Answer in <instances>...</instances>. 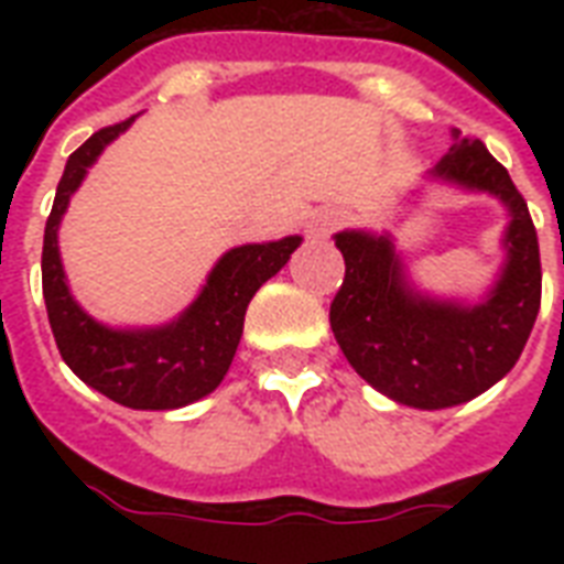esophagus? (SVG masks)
I'll return each mask as SVG.
<instances>
[{
	"mask_svg": "<svg viewBox=\"0 0 564 564\" xmlns=\"http://www.w3.org/2000/svg\"><path fill=\"white\" fill-rule=\"evenodd\" d=\"M343 221H345V216L339 210H318V213H313V219H310V225H307L310 237H327V234L339 228Z\"/></svg>",
	"mask_w": 564,
	"mask_h": 564,
	"instance_id": "esophagus-1",
	"label": "esophagus"
}]
</instances>
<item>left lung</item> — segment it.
<instances>
[{"label": "left lung", "mask_w": 564, "mask_h": 564, "mask_svg": "<svg viewBox=\"0 0 564 564\" xmlns=\"http://www.w3.org/2000/svg\"><path fill=\"white\" fill-rule=\"evenodd\" d=\"M509 210L507 263L480 304L438 301L412 290L389 234L343 230L345 281L330 304V327L345 360L386 398L415 410H445L507 377L524 351L542 307L539 237L509 172L489 149L454 131V145L430 170Z\"/></svg>", "instance_id": "left-lung-1"}]
</instances>
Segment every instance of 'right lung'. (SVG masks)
<instances>
[{
	"label": "right lung",
	"mask_w": 564,
	"mask_h": 564,
	"mask_svg": "<svg viewBox=\"0 0 564 564\" xmlns=\"http://www.w3.org/2000/svg\"><path fill=\"white\" fill-rule=\"evenodd\" d=\"M131 122L134 117L101 128L69 154L43 234V299L57 351L90 389L131 410H178L210 394L228 375L248 301L286 265L301 237L230 248L198 299L170 325L119 330L87 316L66 286L57 228L87 170Z\"/></svg>",
	"instance_id": "right-lung-1"
}]
</instances>
